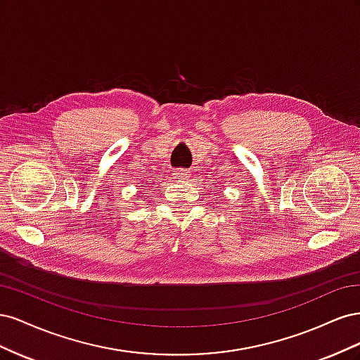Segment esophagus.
Returning <instances> with one entry per match:
<instances>
[{
	"label": "esophagus",
	"instance_id": "obj_1",
	"mask_svg": "<svg viewBox=\"0 0 360 360\" xmlns=\"http://www.w3.org/2000/svg\"><path fill=\"white\" fill-rule=\"evenodd\" d=\"M189 171L188 169H183V168H180V169H176L174 171V177H176L177 180H188L189 179Z\"/></svg>",
	"mask_w": 360,
	"mask_h": 360
}]
</instances>
